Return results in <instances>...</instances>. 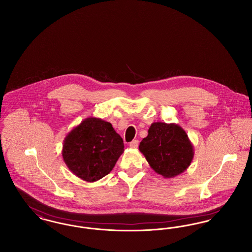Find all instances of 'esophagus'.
Here are the masks:
<instances>
[{
    "label": "esophagus",
    "instance_id": "esophagus-1",
    "mask_svg": "<svg viewBox=\"0 0 252 252\" xmlns=\"http://www.w3.org/2000/svg\"><path fill=\"white\" fill-rule=\"evenodd\" d=\"M138 145H139V141L138 140H133L131 143L129 144V146L132 147V148H137Z\"/></svg>",
    "mask_w": 252,
    "mask_h": 252
}]
</instances>
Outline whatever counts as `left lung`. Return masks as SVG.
I'll use <instances>...</instances> for the list:
<instances>
[{
    "label": "left lung",
    "instance_id": "left-lung-1",
    "mask_svg": "<svg viewBox=\"0 0 252 252\" xmlns=\"http://www.w3.org/2000/svg\"><path fill=\"white\" fill-rule=\"evenodd\" d=\"M139 150L150 167L165 179L175 178L187 170L194 155L187 133L174 123H152Z\"/></svg>",
    "mask_w": 252,
    "mask_h": 252
}]
</instances>
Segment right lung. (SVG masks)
I'll return each mask as SVG.
<instances>
[{
    "label": "right lung",
    "instance_id": "obj_1",
    "mask_svg": "<svg viewBox=\"0 0 252 252\" xmlns=\"http://www.w3.org/2000/svg\"><path fill=\"white\" fill-rule=\"evenodd\" d=\"M124 148L123 139L110 123L89 117L67 134L62 157L73 175L94 182L110 173Z\"/></svg>",
    "mask_w": 252,
    "mask_h": 252
}]
</instances>
